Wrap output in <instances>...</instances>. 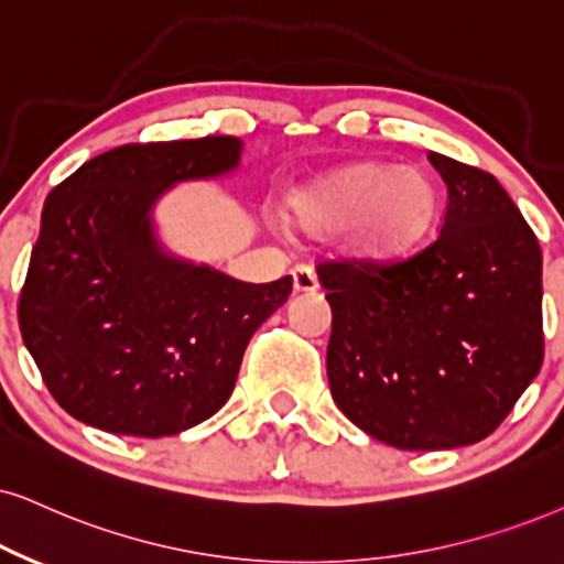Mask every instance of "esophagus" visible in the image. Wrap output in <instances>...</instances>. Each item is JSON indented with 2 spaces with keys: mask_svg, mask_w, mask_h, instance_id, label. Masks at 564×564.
I'll return each instance as SVG.
<instances>
[{
  "mask_svg": "<svg viewBox=\"0 0 564 564\" xmlns=\"http://www.w3.org/2000/svg\"><path fill=\"white\" fill-rule=\"evenodd\" d=\"M291 278H294L296 294H310V291H317V275L310 265H296L294 270H291Z\"/></svg>",
  "mask_w": 564,
  "mask_h": 564,
  "instance_id": "obj_1",
  "label": "esophagus"
}]
</instances>
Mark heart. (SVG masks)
<instances>
[{
    "instance_id": "1",
    "label": "heart",
    "mask_w": 564,
    "mask_h": 564,
    "mask_svg": "<svg viewBox=\"0 0 564 564\" xmlns=\"http://www.w3.org/2000/svg\"><path fill=\"white\" fill-rule=\"evenodd\" d=\"M437 205V184L426 171L356 163L299 192L291 216L299 229L310 234H333L354 226L356 258L384 262L424 237Z\"/></svg>"
}]
</instances>
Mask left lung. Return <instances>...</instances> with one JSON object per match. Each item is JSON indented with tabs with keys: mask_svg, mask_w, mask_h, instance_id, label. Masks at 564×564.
Instances as JSON below:
<instances>
[{
	"mask_svg": "<svg viewBox=\"0 0 564 564\" xmlns=\"http://www.w3.org/2000/svg\"><path fill=\"white\" fill-rule=\"evenodd\" d=\"M442 229L409 260L323 262L333 401L375 440L451 451L489 437L544 361L541 249L502 184L430 153Z\"/></svg>",
	"mask_w": 564,
	"mask_h": 564,
	"instance_id": "8db88e82",
	"label": "left lung"
}]
</instances>
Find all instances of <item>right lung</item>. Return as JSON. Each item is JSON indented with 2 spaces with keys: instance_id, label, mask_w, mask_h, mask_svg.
<instances>
[{
  "instance_id": "1",
  "label": "right lung",
  "mask_w": 564,
  "mask_h": 564,
  "mask_svg": "<svg viewBox=\"0 0 564 564\" xmlns=\"http://www.w3.org/2000/svg\"><path fill=\"white\" fill-rule=\"evenodd\" d=\"M239 138L134 142L85 161L46 197L20 291V333L77 422L169 437L231 398L254 330L291 275L245 283L171 254L153 208L180 182L239 169Z\"/></svg>"
}]
</instances>
